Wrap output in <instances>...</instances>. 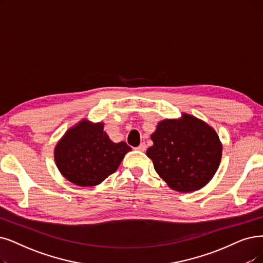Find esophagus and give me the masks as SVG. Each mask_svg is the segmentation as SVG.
<instances>
[{"instance_id":"1","label":"esophagus","mask_w":263,"mask_h":263,"mask_svg":"<svg viewBox=\"0 0 263 263\" xmlns=\"http://www.w3.org/2000/svg\"><path fill=\"white\" fill-rule=\"evenodd\" d=\"M145 148H146L145 143H144V142H141V143L139 144L138 148H137V150H138V151H141V152H144V151H145Z\"/></svg>"}]
</instances>
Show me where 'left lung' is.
<instances>
[{
	"label": "left lung",
	"mask_w": 263,
	"mask_h": 263,
	"mask_svg": "<svg viewBox=\"0 0 263 263\" xmlns=\"http://www.w3.org/2000/svg\"><path fill=\"white\" fill-rule=\"evenodd\" d=\"M151 139L153 145L146 155L155 172L177 192H193L205 186L221 162L222 143L218 134L191 114L161 121Z\"/></svg>",
	"instance_id": "left-lung-1"
}]
</instances>
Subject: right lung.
I'll list each match as a JSON object with an SVG mask.
<instances>
[{
  "label": "right lung",
  "mask_w": 263,
  "mask_h": 263,
  "mask_svg": "<svg viewBox=\"0 0 263 263\" xmlns=\"http://www.w3.org/2000/svg\"><path fill=\"white\" fill-rule=\"evenodd\" d=\"M102 122L81 120L57 142L54 157L60 174L79 186H95L117 172L132 148L113 142L103 130Z\"/></svg>",
  "instance_id": "obj_1"
}]
</instances>
